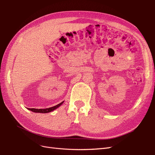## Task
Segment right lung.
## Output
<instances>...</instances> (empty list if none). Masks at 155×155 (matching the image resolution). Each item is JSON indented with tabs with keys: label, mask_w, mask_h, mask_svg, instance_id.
Returning <instances> with one entry per match:
<instances>
[{
	"label": "right lung",
	"mask_w": 155,
	"mask_h": 155,
	"mask_svg": "<svg viewBox=\"0 0 155 155\" xmlns=\"http://www.w3.org/2000/svg\"><path fill=\"white\" fill-rule=\"evenodd\" d=\"M64 101H62L61 103H60V104H59L58 105H55V106H54V107H50V108H47V109H28V110L34 112H39V113H48V112H51L53 111L54 110L56 109L57 108H58L59 106L63 104V103Z\"/></svg>",
	"instance_id": "add662e5"
}]
</instances>
